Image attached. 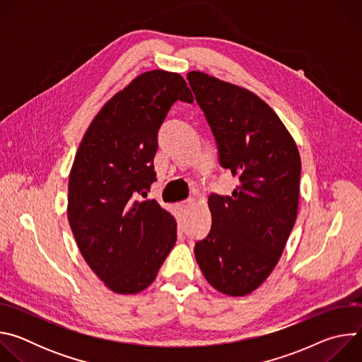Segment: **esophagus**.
I'll return each mask as SVG.
<instances>
[{"mask_svg":"<svg viewBox=\"0 0 362 362\" xmlns=\"http://www.w3.org/2000/svg\"><path fill=\"white\" fill-rule=\"evenodd\" d=\"M193 204V200H185V202H180V203H177V209H179V212L182 214V215H186L187 212H189V209H190V206Z\"/></svg>","mask_w":362,"mask_h":362,"instance_id":"1","label":"esophagus"}]
</instances>
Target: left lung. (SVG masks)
I'll return each mask as SVG.
<instances>
[{"mask_svg": "<svg viewBox=\"0 0 362 362\" xmlns=\"http://www.w3.org/2000/svg\"><path fill=\"white\" fill-rule=\"evenodd\" d=\"M211 124L222 168L240 185L211 194L209 235L194 246L197 265L216 291L245 296L271 275L293 228L300 156L278 115L255 93L202 71L187 73Z\"/></svg>", "mask_w": 362, "mask_h": 362, "instance_id": "1", "label": "left lung"}]
</instances>
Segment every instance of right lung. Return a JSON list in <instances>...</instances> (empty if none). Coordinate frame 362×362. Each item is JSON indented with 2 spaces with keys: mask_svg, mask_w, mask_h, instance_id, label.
<instances>
[{
  "mask_svg": "<svg viewBox=\"0 0 362 362\" xmlns=\"http://www.w3.org/2000/svg\"><path fill=\"white\" fill-rule=\"evenodd\" d=\"M176 100L193 103L185 78L141 73L100 109L69 177V223L91 271L122 295L156 279L176 242V219L156 200L139 202L156 180L158 132Z\"/></svg>",
  "mask_w": 362,
  "mask_h": 362,
  "instance_id": "right-lung-1",
  "label": "right lung"
}]
</instances>
